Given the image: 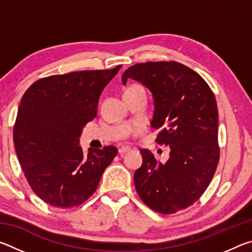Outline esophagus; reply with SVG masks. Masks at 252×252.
I'll return each mask as SVG.
<instances>
[{
    "mask_svg": "<svg viewBox=\"0 0 252 252\" xmlns=\"http://www.w3.org/2000/svg\"><path fill=\"white\" fill-rule=\"evenodd\" d=\"M130 151V148H126V147H122L119 149V155L120 156H125L126 153H127Z\"/></svg>",
    "mask_w": 252,
    "mask_h": 252,
    "instance_id": "34e87169",
    "label": "esophagus"
}]
</instances>
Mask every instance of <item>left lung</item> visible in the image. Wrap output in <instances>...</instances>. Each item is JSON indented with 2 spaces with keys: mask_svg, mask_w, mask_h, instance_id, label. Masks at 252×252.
<instances>
[{
  "mask_svg": "<svg viewBox=\"0 0 252 252\" xmlns=\"http://www.w3.org/2000/svg\"><path fill=\"white\" fill-rule=\"evenodd\" d=\"M138 81L152 93L151 126L157 142L170 148L165 163L142 149L134 172L136 192L157 212L170 215L193 204L210 183L219 161L216 97L197 72L179 62L139 63L125 71L122 83Z\"/></svg>",
  "mask_w": 252,
  "mask_h": 252,
  "instance_id": "1",
  "label": "left lung"
}]
</instances>
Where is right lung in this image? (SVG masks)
Here are the masks:
<instances>
[{
    "mask_svg": "<svg viewBox=\"0 0 252 252\" xmlns=\"http://www.w3.org/2000/svg\"><path fill=\"white\" fill-rule=\"evenodd\" d=\"M120 69L51 75L34 82L22 96L13 130L16 156L32 190L50 206L83 203L117 156L112 146L90 148L87 155L79 138Z\"/></svg>",
    "mask_w": 252,
    "mask_h": 252,
    "instance_id": "add662e5",
    "label": "right lung"
}]
</instances>
